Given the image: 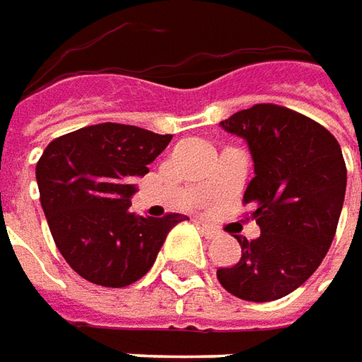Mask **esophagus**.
Instances as JSON below:
<instances>
[{
  "label": "esophagus",
  "mask_w": 362,
  "mask_h": 362,
  "mask_svg": "<svg viewBox=\"0 0 362 362\" xmlns=\"http://www.w3.org/2000/svg\"><path fill=\"white\" fill-rule=\"evenodd\" d=\"M201 229H202V233L211 240V238H217L219 235V231L213 227V225H209V223H201Z\"/></svg>",
  "instance_id": "esophagus-1"
}]
</instances>
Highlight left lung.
Here are the masks:
<instances>
[{
    "mask_svg": "<svg viewBox=\"0 0 362 362\" xmlns=\"http://www.w3.org/2000/svg\"><path fill=\"white\" fill-rule=\"evenodd\" d=\"M219 124L252 153L244 202L256 206L260 235H235L242 258L217 279L244 301H274L301 287L328 254L346 192L342 149L322 124L276 104H256Z\"/></svg>",
    "mask_w": 362,
    "mask_h": 362,
    "instance_id": "obj_1",
    "label": "left lung"
}]
</instances>
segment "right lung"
Returning <instances> with one entry per match:
<instances>
[{
    "mask_svg": "<svg viewBox=\"0 0 362 362\" xmlns=\"http://www.w3.org/2000/svg\"><path fill=\"white\" fill-rule=\"evenodd\" d=\"M172 141L133 124L102 122L47 145L36 163L40 204L61 256L86 281L127 287L153 266L180 213L129 211L133 184Z\"/></svg>",
    "mask_w": 362,
    "mask_h": 362,
    "instance_id": "obj_1",
    "label": "right lung"
}]
</instances>
